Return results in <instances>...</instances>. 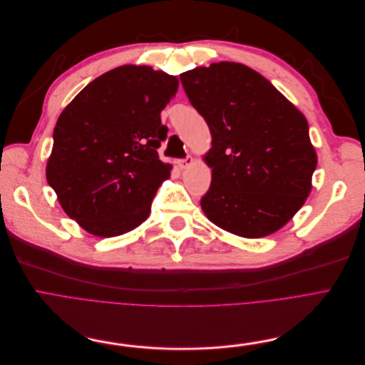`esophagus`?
<instances>
[{
	"mask_svg": "<svg viewBox=\"0 0 365 365\" xmlns=\"http://www.w3.org/2000/svg\"><path fill=\"white\" fill-rule=\"evenodd\" d=\"M192 165H193V158H192V155H187L185 159L178 160V166H180V169H187L188 166H192Z\"/></svg>",
	"mask_w": 365,
	"mask_h": 365,
	"instance_id": "34e87169",
	"label": "esophagus"
}]
</instances>
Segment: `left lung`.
Masks as SVG:
<instances>
[{"label": "left lung", "instance_id": "8db88e82", "mask_svg": "<svg viewBox=\"0 0 365 365\" xmlns=\"http://www.w3.org/2000/svg\"><path fill=\"white\" fill-rule=\"evenodd\" d=\"M180 80L212 135L203 212L242 237L279 230L306 202L317 169L306 117L247 65L212 63Z\"/></svg>", "mask_w": 365, "mask_h": 365}]
</instances>
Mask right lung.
Instances as JSON below:
<instances>
[{
  "mask_svg": "<svg viewBox=\"0 0 365 365\" xmlns=\"http://www.w3.org/2000/svg\"><path fill=\"white\" fill-rule=\"evenodd\" d=\"M177 91L175 76L123 65L89 83L59 115L46 177L86 232L118 236L150 215L170 175L158 148L168 135L160 113Z\"/></svg>",
  "mask_w": 365,
  "mask_h": 365,
  "instance_id": "obj_1",
  "label": "right lung"
}]
</instances>
